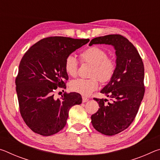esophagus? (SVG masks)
<instances>
[{"label": "esophagus", "instance_id": "34e87169", "mask_svg": "<svg viewBox=\"0 0 160 160\" xmlns=\"http://www.w3.org/2000/svg\"><path fill=\"white\" fill-rule=\"evenodd\" d=\"M89 100V99L88 98H87V97H82V102H87Z\"/></svg>", "mask_w": 160, "mask_h": 160}]
</instances>
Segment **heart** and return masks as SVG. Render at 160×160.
<instances>
[{
    "mask_svg": "<svg viewBox=\"0 0 160 160\" xmlns=\"http://www.w3.org/2000/svg\"><path fill=\"white\" fill-rule=\"evenodd\" d=\"M82 63L92 65L90 79H78L72 80L70 87L72 90L82 95L88 96L95 91L99 87L98 80L102 83H107L112 79L116 70V62L112 58L108 57L107 52L99 47H90L80 53ZM65 70L71 77L78 74V63L73 56H67L65 60Z\"/></svg>",
    "mask_w": 160,
    "mask_h": 160,
    "instance_id": "obj_1",
    "label": "heart"
}]
</instances>
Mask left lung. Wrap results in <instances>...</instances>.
Returning a JSON list of instances; mask_svg holds the SVG:
<instances>
[{"mask_svg":"<svg viewBox=\"0 0 160 160\" xmlns=\"http://www.w3.org/2000/svg\"><path fill=\"white\" fill-rule=\"evenodd\" d=\"M99 44L114 47L116 66L112 78L100 92L110 102L94 98L99 109L92 115V124L101 133L113 135L128 128L138 112L145 93L144 65L136 48L120 34L96 37L89 46Z\"/></svg>","mask_w":160,"mask_h":160,"instance_id":"obj_1","label":"left lung"}]
</instances>
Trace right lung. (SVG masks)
Returning <instances> with one entry per match:
<instances>
[{"label": "right lung", "mask_w": 160, "mask_h": 160, "mask_svg": "<svg viewBox=\"0 0 160 160\" xmlns=\"http://www.w3.org/2000/svg\"><path fill=\"white\" fill-rule=\"evenodd\" d=\"M90 39L64 37L44 38L23 56L15 79L20 114L32 131L48 136L63 129L70 108L82 103L76 92H65L55 99L58 88H66L68 75L65 60Z\"/></svg>", "instance_id": "obj_1"}]
</instances>
